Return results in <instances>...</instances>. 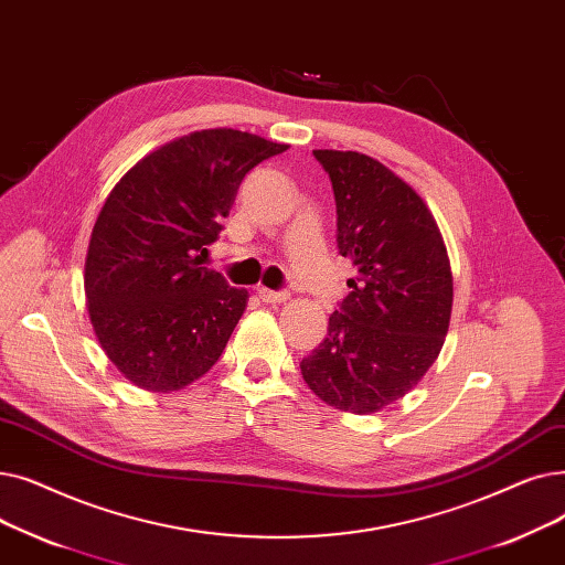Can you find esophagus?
I'll list each match as a JSON object with an SVG mask.
<instances>
[{
    "mask_svg": "<svg viewBox=\"0 0 565 565\" xmlns=\"http://www.w3.org/2000/svg\"><path fill=\"white\" fill-rule=\"evenodd\" d=\"M257 297H259L264 303H285V301L289 299V291H274V289L259 287V289H257Z\"/></svg>",
    "mask_w": 565,
    "mask_h": 565,
    "instance_id": "obj_1",
    "label": "esophagus"
}]
</instances>
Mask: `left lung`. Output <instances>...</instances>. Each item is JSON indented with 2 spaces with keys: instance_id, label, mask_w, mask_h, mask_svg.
Returning a JSON list of instances; mask_svg holds the SVG:
<instances>
[{
  "instance_id": "8db88e82",
  "label": "left lung",
  "mask_w": 565,
  "mask_h": 565,
  "mask_svg": "<svg viewBox=\"0 0 565 565\" xmlns=\"http://www.w3.org/2000/svg\"><path fill=\"white\" fill-rule=\"evenodd\" d=\"M312 153L333 183L338 250L356 278L301 374L329 407L365 416L405 397L437 361L452 310L450 259L405 179L359 151Z\"/></svg>"
}]
</instances>
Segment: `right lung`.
I'll use <instances>...</instances> for the list:
<instances>
[{
    "mask_svg": "<svg viewBox=\"0 0 565 565\" xmlns=\"http://www.w3.org/2000/svg\"><path fill=\"white\" fill-rule=\"evenodd\" d=\"M289 145L234 128L188 132L138 160L107 195L85 257L94 333L124 377L172 393L216 365L248 306L213 268L244 177Z\"/></svg>",
    "mask_w": 565,
    "mask_h": 565,
    "instance_id": "right-lung-1",
    "label": "right lung"
}]
</instances>
